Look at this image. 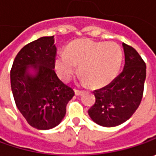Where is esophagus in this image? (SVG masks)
Listing matches in <instances>:
<instances>
[{"label":"esophagus","instance_id":"obj_1","mask_svg":"<svg viewBox=\"0 0 156 156\" xmlns=\"http://www.w3.org/2000/svg\"><path fill=\"white\" fill-rule=\"evenodd\" d=\"M75 95H81V94H82V92H81V91H80V90H77V89H75Z\"/></svg>","mask_w":156,"mask_h":156}]
</instances>
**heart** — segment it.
I'll list each match as a JSON object with an SVG mask.
<instances>
[{
    "instance_id": "b5f03b06",
    "label": "heart",
    "mask_w": 156,
    "mask_h": 156,
    "mask_svg": "<svg viewBox=\"0 0 156 156\" xmlns=\"http://www.w3.org/2000/svg\"><path fill=\"white\" fill-rule=\"evenodd\" d=\"M122 60V50L115 42L79 40L69 45L66 55L57 56L55 64L57 74L62 81L71 79L79 66L82 83L101 87L115 79Z\"/></svg>"
}]
</instances>
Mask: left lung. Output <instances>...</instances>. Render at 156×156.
I'll return each instance as SVG.
<instances>
[{
  "label": "left lung",
  "instance_id": "1",
  "mask_svg": "<svg viewBox=\"0 0 156 156\" xmlns=\"http://www.w3.org/2000/svg\"><path fill=\"white\" fill-rule=\"evenodd\" d=\"M122 72L107 87L95 90V103L88 110L93 122L102 127L121 125L141 103L146 79V64L134 48L122 43Z\"/></svg>",
  "mask_w": 156,
  "mask_h": 156
}]
</instances>
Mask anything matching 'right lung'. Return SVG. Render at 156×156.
<instances>
[{
	"label": "right lung",
	"mask_w": 156,
	"mask_h": 156,
	"mask_svg": "<svg viewBox=\"0 0 156 156\" xmlns=\"http://www.w3.org/2000/svg\"><path fill=\"white\" fill-rule=\"evenodd\" d=\"M54 36H43L23 47L11 72V89L17 108L30 126L48 130L58 126L75 95L55 72Z\"/></svg>",
	"instance_id": "add662e5"
}]
</instances>
